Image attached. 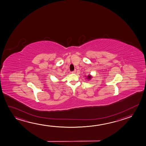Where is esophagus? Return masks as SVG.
<instances>
[{"mask_svg": "<svg viewBox=\"0 0 146 146\" xmlns=\"http://www.w3.org/2000/svg\"><path fill=\"white\" fill-rule=\"evenodd\" d=\"M71 73H72V74H74V73H76V70H74V71H72Z\"/></svg>", "mask_w": 146, "mask_h": 146, "instance_id": "34e87169", "label": "esophagus"}]
</instances>
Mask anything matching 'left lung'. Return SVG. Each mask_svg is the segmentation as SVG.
<instances>
[{
	"mask_svg": "<svg viewBox=\"0 0 146 146\" xmlns=\"http://www.w3.org/2000/svg\"><path fill=\"white\" fill-rule=\"evenodd\" d=\"M92 77H93V76H92V75H91L90 74H89L88 75L86 76V79H87V80H91V79L92 78Z\"/></svg>",
	"mask_w": 146,
	"mask_h": 146,
	"instance_id": "obj_1",
	"label": "left lung"
}]
</instances>
